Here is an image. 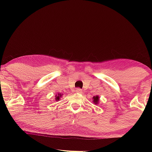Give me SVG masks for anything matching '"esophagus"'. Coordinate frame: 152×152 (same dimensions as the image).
<instances>
[{
  "label": "esophagus",
  "mask_w": 152,
  "mask_h": 152,
  "mask_svg": "<svg viewBox=\"0 0 152 152\" xmlns=\"http://www.w3.org/2000/svg\"><path fill=\"white\" fill-rule=\"evenodd\" d=\"M82 92V90L81 88H76V92H78V93H81Z\"/></svg>",
  "instance_id": "esophagus-1"
}]
</instances>
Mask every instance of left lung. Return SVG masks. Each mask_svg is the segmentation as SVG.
<instances>
[{
    "label": "left lung",
    "instance_id": "obj_1",
    "mask_svg": "<svg viewBox=\"0 0 152 152\" xmlns=\"http://www.w3.org/2000/svg\"><path fill=\"white\" fill-rule=\"evenodd\" d=\"M99 96H94L93 97V99H94V101H93V102L94 103H95V104H97L98 103V102L99 101Z\"/></svg>",
    "mask_w": 152,
    "mask_h": 152
}]
</instances>
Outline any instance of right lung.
Wrapping results in <instances>:
<instances>
[{
    "instance_id": "obj_1",
    "label": "right lung",
    "mask_w": 152,
    "mask_h": 152,
    "mask_svg": "<svg viewBox=\"0 0 152 152\" xmlns=\"http://www.w3.org/2000/svg\"><path fill=\"white\" fill-rule=\"evenodd\" d=\"M61 96H62V95H61V94H58V95H56V101H59V100H60V97H61Z\"/></svg>"
}]
</instances>
